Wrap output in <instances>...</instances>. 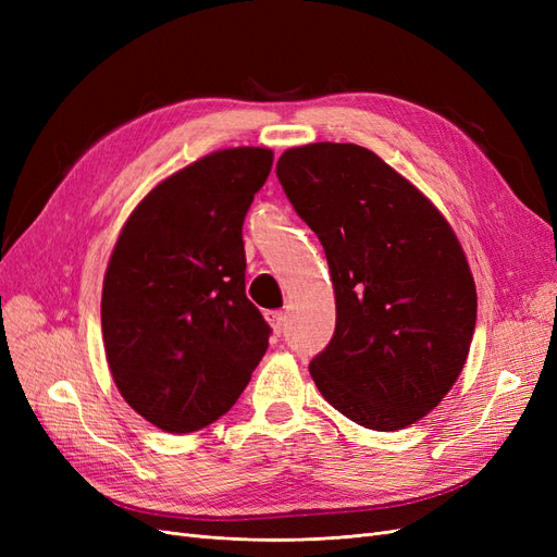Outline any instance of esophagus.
<instances>
[{
    "label": "esophagus",
    "instance_id": "1",
    "mask_svg": "<svg viewBox=\"0 0 557 557\" xmlns=\"http://www.w3.org/2000/svg\"><path fill=\"white\" fill-rule=\"evenodd\" d=\"M267 320H269V325L274 327V332L281 336V332L285 330V313L283 311H267Z\"/></svg>",
    "mask_w": 557,
    "mask_h": 557
}]
</instances>
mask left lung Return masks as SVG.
Here are the masks:
<instances>
[{
    "instance_id": "1",
    "label": "left lung",
    "mask_w": 557,
    "mask_h": 557,
    "mask_svg": "<svg viewBox=\"0 0 557 557\" xmlns=\"http://www.w3.org/2000/svg\"><path fill=\"white\" fill-rule=\"evenodd\" d=\"M276 176L323 244L334 283V334L309 364L320 395L369 430L416 423L458 381L476 327V285L458 237L362 146L290 148Z\"/></svg>"
}]
</instances>
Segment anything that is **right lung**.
I'll use <instances>...</instances> for the list:
<instances>
[{
  "instance_id": "add662e5",
  "label": "right lung",
  "mask_w": 557,
  "mask_h": 557,
  "mask_svg": "<svg viewBox=\"0 0 557 557\" xmlns=\"http://www.w3.org/2000/svg\"><path fill=\"white\" fill-rule=\"evenodd\" d=\"M267 148L218 150L134 209L102 293L107 360L129 407L164 432L227 413L269 346L246 297L244 218L272 172Z\"/></svg>"
}]
</instances>
